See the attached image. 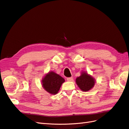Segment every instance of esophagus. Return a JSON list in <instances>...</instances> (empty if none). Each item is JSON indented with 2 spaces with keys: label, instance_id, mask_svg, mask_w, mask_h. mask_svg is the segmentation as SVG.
<instances>
[{
  "label": "esophagus",
  "instance_id": "1",
  "mask_svg": "<svg viewBox=\"0 0 129 129\" xmlns=\"http://www.w3.org/2000/svg\"><path fill=\"white\" fill-rule=\"evenodd\" d=\"M67 79V81H73V78L72 77L68 78Z\"/></svg>",
  "mask_w": 129,
  "mask_h": 129
}]
</instances>
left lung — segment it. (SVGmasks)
I'll return each mask as SVG.
<instances>
[{
  "mask_svg": "<svg viewBox=\"0 0 129 129\" xmlns=\"http://www.w3.org/2000/svg\"><path fill=\"white\" fill-rule=\"evenodd\" d=\"M76 83L83 91H87L91 90L95 84V80L91 75L85 72H81V75L76 79Z\"/></svg>",
  "mask_w": 129,
  "mask_h": 129,
  "instance_id": "8db88e82",
  "label": "left lung"
}]
</instances>
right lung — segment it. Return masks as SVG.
<instances>
[{
	"mask_svg": "<svg viewBox=\"0 0 129 129\" xmlns=\"http://www.w3.org/2000/svg\"><path fill=\"white\" fill-rule=\"evenodd\" d=\"M65 79L54 72L46 74L42 80V86L46 91L51 95H55L59 91Z\"/></svg>",
	"mask_w": 129,
	"mask_h": 129,
	"instance_id": "right-lung-1",
	"label": "right lung"
}]
</instances>
